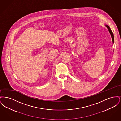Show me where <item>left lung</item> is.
<instances>
[{
	"mask_svg": "<svg viewBox=\"0 0 121 121\" xmlns=\"http://www.w3.org/2000/svg\"><path fill=\"white\" fill-rule=\"evenodd\" d=\"M105 26L107 28V29H108V31H109V33L110 34V35H111V37H112V43H113H113H114V35H113V33L112 32V31L111 29H110V28L109 27V26H108V25H107V24H105Z\"/></svg>",
	"mask_w": 121,
	"mask_h": 121,
	"instance_id": "8db88e82",
	"label": "left lung"
}]
</instances>
